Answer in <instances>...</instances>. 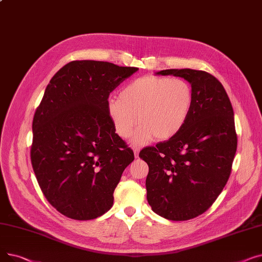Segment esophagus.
<instances>
[{
	"label": "esophagus",
	"instance_id": "esophagus-1",
	"mask_svg": "<svg viewBox=\"0 0 262 262\" xmlns=\"http://www.w3.org/2000/svg\"><path fill=\"white\" fill-rule=\"evenodd\" d=\"M139 148L138 147H134V154H135V157L138 158L139 157Z\"/></svg>",
	"mask_w": 262,
	"mask_h": 262
}]
</instances>
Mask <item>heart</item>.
I'll return each instance as SVG.
<instances>
[{
  "instance_id": "1",
  "label": "heart",
  "mask_w": 262,
  "mask_h": 262,
  "mask_svg": "<svg viewBox=\"0 0 262 262\" xmlns=\"http://www.w3.org/2000/svg\"><path fill=\"white\" fill-rule=\"evenodd\" d=\"M193 106V91L188 81L147 75L122 88L119 98L108 101V114L117 134L129 138L135 128L136 144L146 143L153 137L159 141L173 138L185 126Z\"/></svg>"
}]
</instances>
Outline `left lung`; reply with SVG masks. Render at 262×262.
Returning <instances> with one entry per match:
<instances>
[{
    "label": "left lung",
    "mask_w": 262,
    "mask_h": 262,
    "mask_svg": "<svg viewBox=\"0 0 262 262\" xmlns=\"http://www.w3.org/2000/svg\"><path fill=\"white\" fill-rule=\"evenodd\" d=\"M157 74L188 80L193 106L180 133L140 152L148 166L146 198L160 216L186 221L209 209L228 181L238 143L235 117L223 85L208 72L169 69Z\"/></svg>",
    "instance_id": "8db88e82"
}]
</instances>
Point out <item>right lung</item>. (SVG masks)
<instances>
[{
	"instance_id": "1",
	"label": "right lung",
	"mask_w": 262,
	"mask_h": 262,
	"mask_svg": "<svg viewBox=\"0 0 262 262\" xmlns=\"http://www.w3.org/2000/svg\"><path fill=\"white\" fill-rule=\"evenodd\" d=\"M138 68L74 60L47 86L33 120L31 161L53 207L92 220L113 207L114 191L134 152L116 134L108 98Z\"/></svg>"
}]
</instances>
